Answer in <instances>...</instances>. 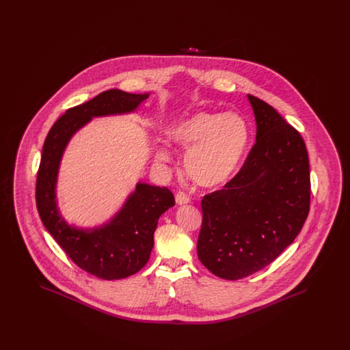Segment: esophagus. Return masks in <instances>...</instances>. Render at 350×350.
Segmentation results:
<instances>
[{
	"label": "esophagus",
	"instance_id": "1",
	"mask_svg": "<svg viewBox=\"0 0 350 350\" xmlns=\"http://www.w3.org/2000/svg\"><path fill=\"white\" fill-rule=\"evenodd\" d=\"M189 202H190V197H189L186 193L178 191V193L176 194V203H177V204L183 206V204H187Z\"/></svg>",
	"mask_w": 350,
	"mask_h": 350
}]
</instances>
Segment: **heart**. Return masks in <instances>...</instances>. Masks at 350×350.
Masks as SVG:
<instances>
[{
    "mask_svg": "<svg viewBox=\"0 0 350 350\" xmlns=\"http://www.w3.org/2000/svg\"><path fill=\"white\" fill-rule=\"evenodd\" d=\"M170 142L183 150L189 177L203 187H219L230 183L237 173L248 148V122L237 113L197 111L173 126ZM156 157L161 163L170 161L165 148Z\"/></svg>",
    "mask_w": 350,
    "mask_h": 350,
    "instance_id": "b5f03b06",
    "label": "heart"
}]
</instances>
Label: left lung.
Masks as SVG:
<instances>
[{
    "label": "left lung",
    "mask_w": 350,
    "mask_h": 350,
    "mask_svg": "<svg viewBox=\"0 0 350 350\" xmlns=\"http://www.w3.org/2000/svg\"><path fill=\"white\" fill-rule=\"evenodd\" d=\"M256 143L221 190L203 197L197 252L219 278L236 281L264 269L300 232L310 211V163L300 133L274 107L248 94Z\"/></svg>",
    "instance_id": "obj_1"
}]
</instances>
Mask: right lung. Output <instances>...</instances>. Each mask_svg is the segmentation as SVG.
I'll use <instances>...</instances> for the list:
<instances>
[{
    "mask_svg": "<svg viewBox=\"0 0 350 350\" xmlns=\"http://www.w3.org/2000/svg\"><path fill=\"white\" fill-rule=\"evenodd\" d=\"M148 96L111 89L68 109L52 126L42 150L36 177L39 217L68 257L102 280L130 277L148 262L159 217L174 206V197L167 187L137 183L135 191L107 223L90 230L77 228L68 224L57 208L59 167L69 140L92 118L133 113Z\"/></svg>",
    "mask_w": 350,
    "mask_h": 350,
    "instance_id": "obj_1",
    "label": "right lung"
}]
</instances>
